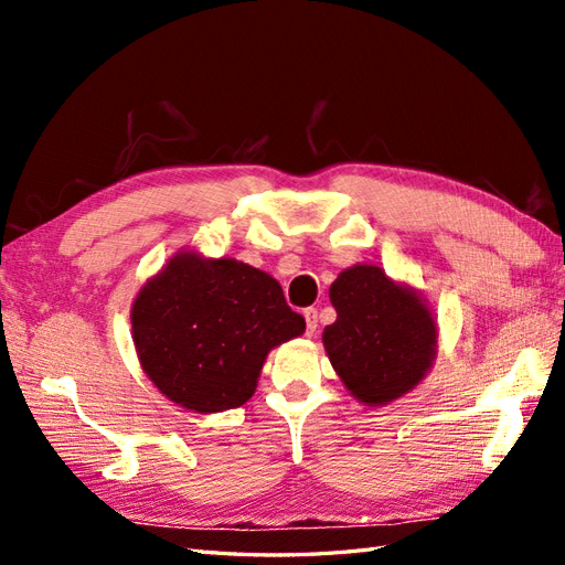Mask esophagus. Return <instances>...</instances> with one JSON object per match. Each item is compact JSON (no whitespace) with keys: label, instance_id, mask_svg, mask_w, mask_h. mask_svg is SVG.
I'll return each instance as SVG.
<instances>
[{"label":"esophagus","instance_id":"obj_1","mask_svg":"<svg viewBox=\"0 0 565 565\" xmlns=\"http://www.w3.org/2000/svg\"><path fill=\"white\" fill-rule=\"evenodd\" d=\"M303 318H306V334L313 337L316 330H318V311L316 309H306Z\"/></svg>","mask_w":565,"mask_h":565}]
</instances>
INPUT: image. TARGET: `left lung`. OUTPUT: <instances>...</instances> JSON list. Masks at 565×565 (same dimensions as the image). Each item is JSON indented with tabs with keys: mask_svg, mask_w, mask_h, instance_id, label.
I'll return each mask as SVG.
<instances>
[{
	"mask_svg": "<svg viewBox=\"0 0 565 565\" xmlns=\"http://www.w3.org/2000/svg\"><path fill=\"white\" fill-rule=\"evenodd\" d=\"M337 320L322 332L324 351L351 396L386 405L415 388L436 358L438 330L413 287L380 266L355 264L330 287Z\"/></svg>",
	"mask_w": 565,
	"mask_h": 565,
	"instance_id": "left-lung-1",
	"label": "left lung"
}]
</instances>
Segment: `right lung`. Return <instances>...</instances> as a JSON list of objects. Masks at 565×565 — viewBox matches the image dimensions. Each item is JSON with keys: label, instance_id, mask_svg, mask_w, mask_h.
<instances>
[{"label": "right lung", "instance_id": "add662e5", "mask_svg": "<svg viewBox=\"0 0 565 565\" xmlns=\"http://www.w3.org/2000/svg\"><path fill=\"white\" fill-rule=\"evenodd\" d=\"M282 287L249 264L179 252L131 306V337L148 380L195 413H224L256 391L270 349L303 334Z\"/></svg>", "mask_w": 565, "mask_h": 565}]
</instances>
